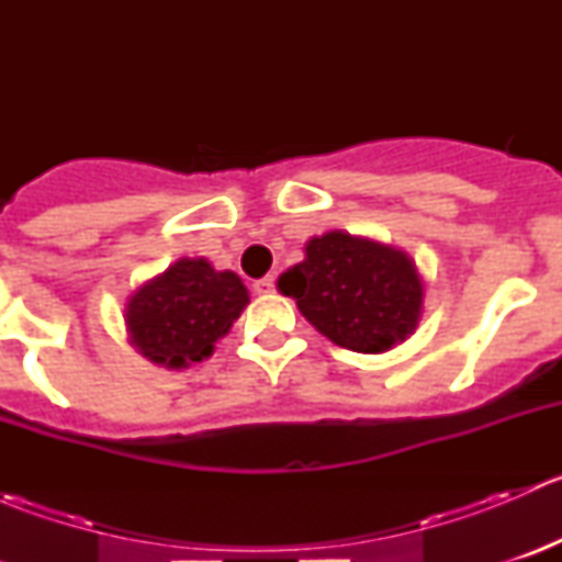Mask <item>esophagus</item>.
Here are the masks:
<instances>
[{
    "label": "esophagus",
    "instance_id": "esophagus-1",
    "mask_svg": "<svg viewBox=\"0 0 562 562\" xmlns=\"http://www.w3.org/2000/svg\"><path fill=\"white\" fill-rule=\"evenodd\" d=\"M274 285H277V280H274V274H266V277H260V280H255V293H260V296H269V293H274Z\"/></svg>",
    "mask_w": 562,
    "mask_h": 562
}]
</instances>
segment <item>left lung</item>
Returning <instances> with one entry per match:
<instances>
[{
  "instance_id": "obj_1",
  "label": "left lung",
  "mask_w": 562,
  "mask_h": 562,
  "mask_svg": "<svg viewBox=\"0 0 562 562\" xmlns=\"http://www.w3.org/2000/svg\"><path fill=\"white\" fill-rule=\"evenodd\" d=\"M304 252L277 285L323 337L356 353H383L416 331L424 285L402 249L331 231Z\"/></svg>"
}]
</instances>
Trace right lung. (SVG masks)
Returning <instances> with one entry per match:
<instances>
[{"mask_svg": "<svg viewBox=\"0 0 562 562\" xmlns=\"http://www.w3.org/2000/svg\"><path fill=\"white\" fill-rule=\"evenodd\" d=\"M247 302L239 274L212 269L203 258H181L130 296L124 321L140 356L181 370L212 356Z\"/></svg>", "mask_w": 562, "mask_h": 562, "instance_id": "1", "label": "right lung"}]
</instances>
